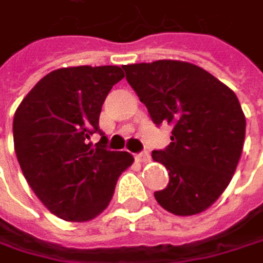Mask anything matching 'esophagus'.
I'll list each match as a JSON object with an SVG mask.
<instances>
[{
  "mask_svg": "<svg viewBox=\"0 0 263 263\" xmlns=\"http://www.w3.org/2000/svg\"><path fill=\"white\" fill-rule=\"evenodd\" d=\"M135 158H137L138 161H141V163H149V161H151V155H149V152H140V154H137V155H135Z\"/></svg>",
  "mask_w": 263,
  "mask_h": 263,
  "instance_id": "1",
  "label": "esophagus"
}]
</instances>
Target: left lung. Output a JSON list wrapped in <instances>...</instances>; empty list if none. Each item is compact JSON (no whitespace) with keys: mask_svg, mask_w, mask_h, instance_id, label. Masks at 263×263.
Listing matches in <instances>:
<instances>
[{"mask_svg":"<svg viewBox=\"0 0 263 263\" xmlns=\"http://www.w3.org/2000/svg\"><path fill=\"white\" fill-rule=\"evenodd\" d=\"M122 68L152 122L172 126L171 144L152 152L169 171V184L154 193L155 199L178 216L204 212L227 189L242 154L245 116L236 94L183 61Z\"/></svg>","mask_w":263,"mask_h":263,"instance_id":"obj_1","label":"left lung"}]
</instances>
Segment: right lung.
<instances>
[{"mask_svg": "<svg viewBox=\"0 0 263 263\" xmlns=\"http://www.w3.org/2000/svg\"><path fill=\"white\" fill-rule=\"evenodd\" d=\"M116 65L59 68L39 80L13 117L16 158L42 204L65 221L85 222L112 199L119 177L132 164L129 152L108 151L99 128L102 105L123 79ZM102 138L96 147L92 133Z\"/></svg>", "mask_w": 263, "mask_h": 263, "instance_id": "1", "label": "right lung"}]
</instances>
